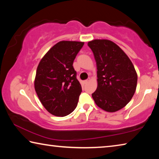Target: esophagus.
<instances>
[{"label": "esophagus", "mask_w": 159, "mask_h": 159, "mask_svg": "<svg viewBox=\"0 0 159 159\" xmlns=\"http://www.w3.org/2000/svg\"><path fill=\"white\" fill-rule=\"evenodd\" d=\"M90 79H88L87 80H85L84 81H83V83H85H85H87L88 81H90Z\"/></svg>", "instance_id": "esophagus-1"}]
</instances>
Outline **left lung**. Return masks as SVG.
<instances>
[{
	"label": "left lung",
	"instance_id": "obj_1",
	"mask_svg": "<svg viewBox=\"0 0 159 159\" xmlns=\"http://www.w3.org/2000/svg\"><path fill=\"white\" fill-rule=\"evenodd\" d=\"M98 69V88L92 94L95 104L104 111L115 112L123 108L134 95L138 75L127 55L109 40L88 43Z\"/></svg>",
	"mask_w": 159,
	"mask_h": 159
}]
</instances>
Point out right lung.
I'll use <instances>...</instances> for the list:
<instances>
[{
	"mask_svg": "<svg viewBox=\"0 0 159 159\" xmlns=\"http://www.w3.org/2000/svg\"><path fill=\"white\" fill-rule=\"evenodd\" d=\"M83 45V42H59L37 67L35 90L47 111L56 116L69 115L77 106L82 88L73 63Z\"/></svg>",
	"mask_w": 159,
	"mask_h": 159,
	"instance_id": "add662e5",
	"label": "right lung"
}]
</instances>
